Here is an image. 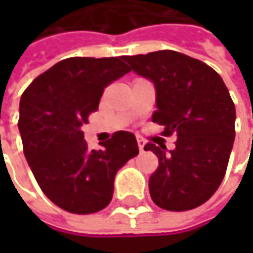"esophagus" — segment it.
<instances>
[{"label":"esophagus","instance_id":"esophagus-1","mask_svg":"<svg viewBox=\"0 0 253 253\" xmlns=\"http://www.w3.org/2000/svg\"><path fill=\"white\" fill-rule=\"evenodd\" d=\"M145 140L142 139V137H137V146H139V149H140V152H143V148H145Z\"/></svg>","mask_w":253,"mask_h":253}]
</instances>
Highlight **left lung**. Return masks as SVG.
Returning a JSON list of instances; mask_svg holds the SVG:
<instances>
[{"instance_id": "8db88e82", "label": "left lung", "mask_w": 253, "mask_h": 253, "mask_svg": "<svg viewBox=\"0 0 253 253\" xmlns=\"http://www.w3.org/2000/svg\"><path fill=\"white\" fill-rule=\"evenodd\" d=\"M125 61L154 82L152 122L164 126V136H177L169 152L166 145H145L160 161L149 177L152 201L167 211L201 207L221 184L234 142L236 108L227 86L208 64L171 49L126 55Z\"/></svg>"}]
</instances>
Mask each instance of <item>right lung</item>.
I'll use <instances>...</instances> for the list:
<instances>
[{
  "label": "right lung",
  "instance_id": "obj_1",
  "mask_svg": "<svg viewBox=\"0 0 253 253\" xmlns=\"http://www.w3.org/2000/svg\"><path fill=\"white\" fill-rule=\"evenodd\" d=\"M130 72L123 57H72L36 77L20 99L19 130L29 167L46 198L72 214H93L113 198L114 178L139 154L130 131L87 149L82 126L104 89Z\"/></svg>",
  "mask_w": 253,
  "mask_h": 253
}]
</instances>
